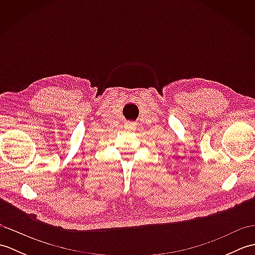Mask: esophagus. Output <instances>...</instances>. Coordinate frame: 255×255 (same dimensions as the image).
Instances as JSON below:
<instances>
[{"instance_id":"34e87169","label":"esophagus","mask_w":255,"mask_h":255,"mask_svg":"<svg viewBox=\"0 0 255 255\" xmlns=\"http://www.w3.org/2000/svg\"><path fill=\"white\" fill-rule=\"evenodd\" d=\"M125 128L128 129V130H134V129H136V124L132 122H127L125 124Z\"/></svg>"}]
</instances>
